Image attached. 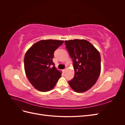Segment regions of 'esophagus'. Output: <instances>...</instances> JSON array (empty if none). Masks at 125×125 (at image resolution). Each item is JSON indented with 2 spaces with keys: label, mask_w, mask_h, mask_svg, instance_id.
<instances>
[{
  "label": "esophagus",
  "mask_w": 125,
  "mask_h": 125,
  "mask_svg": "<svg viewBox=\"0 0 125 125\" xmlns=\"http://www.w3.org/2000/svg\"><path fill=\"white\" fill-rule=\"evenodd\" d=\"M66 70H67V69L66 68V69H63V73H66Z\"/></svg>",
  "instance_id": "1"
}]
</instances>
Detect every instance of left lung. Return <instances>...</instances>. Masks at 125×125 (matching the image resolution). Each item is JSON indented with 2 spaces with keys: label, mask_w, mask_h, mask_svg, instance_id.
Here are the masks:
<instances>
[{
  "label": "left lung",
  "mask_w": 125,
  "mask_h": 125,
  "mask_svg": "<svg viewBox=\"0 0 125 125\" xmlns=\"http://www.w3.org/2000/svg\"><path fill=\"white\" fill-rule=\"evenodd\" d=\"M65 43L74 70V76L69 84L75 92H85L95 84L100 74V52L85 40L65 41Z\"/></svg>",
  "instance_id": "1"
}]
</instances>
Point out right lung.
<instances>
[{"label":"right lung","mask_w":125,"mask_h":125,"mask_svg":"<svg viewBox=\"0 0 125 125\" xmlns=\"http://www.w3.org/2000/svg\"><path fill=\"white\" fill-rule=\"evenodd\" d=\"M64 41L47 40L37 42L25 53V74L31 84L37 90L47 92L55 86L61 73L52 62L54 53Z\"/></svg>","instance_id":"right-lung-1"}]
</instances>
